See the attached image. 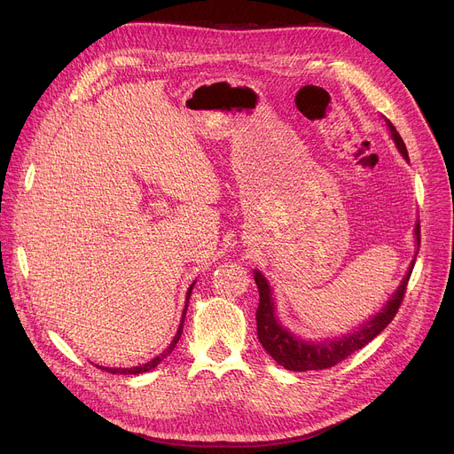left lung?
Masks as SVG:
<instances>
[{"mask_svg": "<svg viewBox=\"0 0 454 454\" xmlns=\"http://www.w3.org/2000/svg\"><path fill=\"white\" fill-rule=\"evenodd\" d=\"M387 129L390 132V137L394 141L395 149L403 156L404 161L409 160L407 147L395 130V127L385 117ZM414 241H416V252L411 261V265L404 272L401 283L397 285V289L392 293V296L383 303V307L379 309L375 315H372L368 320H364L359 327L351 329L349 333H344V335L339 337H325V339H303L300 335H294L287 327H285L278 317V309H276V300H274V291L270 287L269 279L263 276L261 270H254V279L259 291V305L255 311V320H257V337L261 346L267 349V353L272 356V359L283 366L285 370L291 372H309V370H325L339 364L344 361L346 356L351 353L359 351L364 348L368 342H372L380 331H383L395 317L397 309L403 301L404 291H407V283L411 279L414 263H416V255L419 250V221L414 226Z\"/></svg>", "mask_w": 454, "mask_h": 454, "instance_id": "left-lung-1", "label": "left lung"}]
</instances>
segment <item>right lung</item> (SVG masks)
I'll return each mask as SVG.
<instances>
[{"instance_id":"add662e5","label":"right lung","mask_w":454,"mask_h":454,"mask_svg":"<svg viewBox=\"0 0 454 454\" xmlns=\"http://www.w3.org/2000/svg\"><path fill=\"white\" fill-rule=\"evenodd\" d=\"M193 287H195V281L189 285V289H187V293H185V307H184V313H182V320H180V325H178V331H176V335H175V339L171 340V344L167 346L158 356H154L153 361H149V363H145V364H139V366H132V368H108V366H99L98 364V368H101V370H106V372H110V373H123V375H137V373H145V372H149V370H153V368H156L163 359H167V356H169L171 353H173V349L176 348V344H178V340H180V337H182V331H184V320H185V313H187V305H189V298H191V291H193Z\"/></svg>"}]
</instances>
